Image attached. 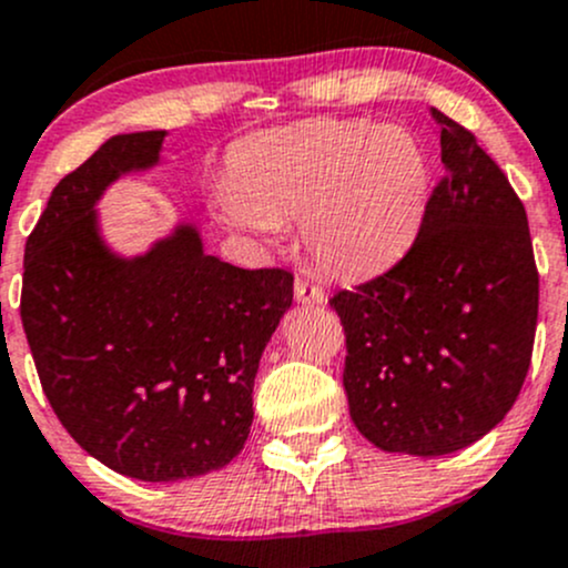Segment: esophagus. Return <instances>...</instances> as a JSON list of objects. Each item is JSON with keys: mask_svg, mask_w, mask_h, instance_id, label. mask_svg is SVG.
Segmentation results:
<instances>
[{"mask_svg": "<svg viewBox=\"0 0 568 568\" xmlns=\"http://www.w3.org/2000/svg\"><path fill=\"white\" fill-rule=\"evenodd\" d=\"M294 296L302 302V305H324V288L313 283V280L296 277L294 283Z\"/></svg>", "mask_w": 568, "mask_h": 568, "instance_id": "obj_1", "label": "esophagus"}]
</instances>
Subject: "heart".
<instances>
[{
	"label": "heart",
	"mask_w": 568,
	"mask_h": 568,
	"mask_svg": "<svg viewBox=\"0 0 568 568\" xmlns=\"http://www.w3.org/2000/svg\"><path fill=\"white\" fill-rule=\"evenodd\" d=\"M428 189L432 168L415 134L316 118L242 142L214 203L233 231L257 239L277 236L285 220H296L321 268L363 277L409 247Z\"/></svg>",
	"instance_id": "heart-1"
}]
</instances>
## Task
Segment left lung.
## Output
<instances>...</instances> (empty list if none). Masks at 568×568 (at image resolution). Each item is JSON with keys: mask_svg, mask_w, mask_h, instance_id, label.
I'll return each mask as SVG.
<instances>
[{"mask_svg": "<svg viewBox=\"0 0 568 568\" xmlns=\"http://www.w3.org/2000/svg\"><path fill=\"white\" fill-rule=\"evenodd\" d=\"M445 175L409 252L329 300L354 426L387 454L443 456L489 434L530 368L538 272L528 214L495 159L432 109Z\"/></svg>", "mask_w": 568, "mask_h": 568, "instance_id": "8db88e82", "label": "left lung"}]
</instances>
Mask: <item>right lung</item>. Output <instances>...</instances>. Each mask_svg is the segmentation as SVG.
<instances>
[{"label":"right lung","instance_id":"1","mask_svg":"<svg viewBox=\"0 0 568 568\" xmlns=\"http://www.w3.org/2000/svg\"><path fill=\"white\" fill-rule=\"evenodd\" d=\"M164 131L106 140L51 192L27 239L21 324L51 409L109 469L181 480L225 467L247 443L252 385L294 300L285 268L205 255L178 225L120 257L95 203L120 175L159 164Z\"/></svg>","mask_w":568,"mask_h":568}]
</instances>
